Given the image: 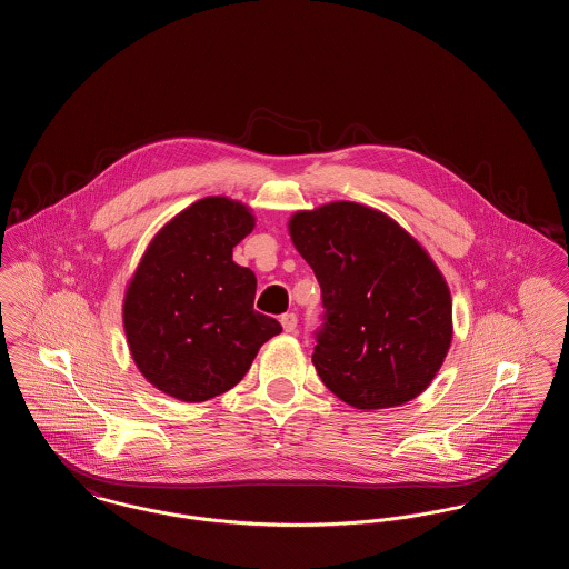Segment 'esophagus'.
<instances>
[{"label":"esophagus","mask_w":569,"mask_h":569,"mask_svg":"<svg viewBox=\"0 0 569 569\" xmlns=\"http://www.w3.org/2000/svg\"><path fill=\"white\" fill-rule=\"evenodd\" d=\"M281 326L286 332H297L298 320L295 313H286L281 316Z\"/></svg>","instance_id":"obj_1"}]
</instances>
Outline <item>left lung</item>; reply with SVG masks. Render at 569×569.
I'll list each match as a JSON object with an SVG mask.
<instances>
[{
	"instance_id": "8db88e82",
	"label": "left lung",
	"mask_w": 569,
	"mask_h": 569,
	"mask_svg": "<svg viewBox=\"0 0 569 569\" xmlns=\"http://www.w3.org/2000/svg\"><path fill=\"white\" fill-rule=\"evenodd\" d=\"M313 269L325 328L313 367L356 409L399 407L422 395L452 343V297L429 251L373 207L335 200L288 221Z\"/></svg>"
}]
</instances>
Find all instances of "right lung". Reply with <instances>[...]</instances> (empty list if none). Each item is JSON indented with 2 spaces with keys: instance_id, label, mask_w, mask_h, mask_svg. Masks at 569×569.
<instances>
[{
  "instance_id": "1",
  "label": "right lung",
  "mask_w": 569,
  "mask_h": 569,
  "mask_svg": "<svg viewBox=\"0 0 569 569\" xmlns=\"http://www.w3.org/2000/svg\"><path fill=\"white\" fill-rule=\"evenodd\" d=\"M256 216L241 200L207 196L166 221L123 295L136 369L183 403L237 386L281 325L253 309L256 274L232 260Z\"/></svg>"
}]
</instances>
